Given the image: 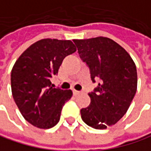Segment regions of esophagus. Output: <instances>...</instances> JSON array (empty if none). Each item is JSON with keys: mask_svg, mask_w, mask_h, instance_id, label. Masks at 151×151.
Masks as SVG:
<instances>
[{"mask_svg": "<svg viewBox=\"0 0 151 151\" xmlns=\"http://www.w3.org/2000/svg\"><path fill=\"white\" fill-rule=\"evenodd\" d=\"M82 92L81 91H77V90H73V95L74 96H78V95H80V94H81Z\"/></svg>", "mask_w": 151, "mask_h": 151, "instance_id": "1", "label": "esophagus"}]
</instances>
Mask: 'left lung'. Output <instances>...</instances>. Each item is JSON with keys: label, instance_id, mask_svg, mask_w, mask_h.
Returning <instances> with one entry per match:
<instances>
[{"label": "left lung", "instance_id": "1", "mask_svg": "<svg viewBox=\"0 0 151 151\" xmlns=\"http://www.w3.org/2000/svg\"><path fill=\"white\" fill-rule=\"evenodd\" d=\"M78 53L99 81L89 93L91 103L81 110L82 120L96 129L115 125L127 111L137 89V70L130 55L106 37L73 40Z\"/></svg>", "mask_w": 151, "mask_h": 151}]
</instances>
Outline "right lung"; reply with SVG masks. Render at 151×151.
I'll list each match as a JSON object with an SVG mask.
<instances>
[{"label":"right lung","instance_id":"add662e5","mask_svg":"<svg viewBox=\"0 0 151 151\" xmlns=\"http://www.w3.org/2000/svg\"><path fill=\"white\" fill-rule=\"evenodd\" d=\"M76 50L70 40L43 39L16 61L10 78L12 96L23 117L32 126L48 129L59 122L63 106L72 92L53 88L51 79L64 57Z\"/></svg>","mask_w":151,"mask_h":151}]
</instances>
